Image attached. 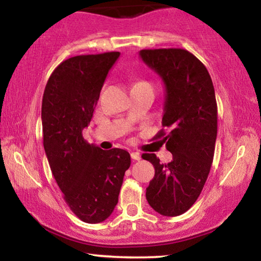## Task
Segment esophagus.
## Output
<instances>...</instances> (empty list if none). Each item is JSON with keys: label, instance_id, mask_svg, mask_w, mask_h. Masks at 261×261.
Returning <instances> with one entry per match:
<instances>
[{"label": "esophagus", "instance_id": "1", "mask_svg": "<svg viewBox=\"0 0 261 261\" xmlns=\"http://www.w3.org/2000/svg\"><path fill=\"white\" fill-rule=\"evenodd\" d=\"M131 159L134 161H139V160H141V153H139V152H131Z\"/></svg>", "mask_w": 261, "mask_h": 261}]
</instances>
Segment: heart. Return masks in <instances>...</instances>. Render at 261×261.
I'll list each match as a JSON object with an SVG mask.
<instances>
[{"mask_svg":"<svg viewBox=\"0 0 261 261\" xmlns=\"http://www.w3.org/2000/svg\"><path fill=\"white\" fill-rule=\"evenodd\" d=\"M137 84H148V83H144V82H141V83H137Z\"/></svg>","mask_w":261,"mask_h":261,"instance_id":"heart-1","label":"heart"}]
</instances>
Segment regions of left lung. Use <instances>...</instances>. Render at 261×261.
<instances>
[{"mask_svg": "<svg viewBox=\"0 0 261 261\" xmlns=\"http://www.w3.org/2000/svg\"><path fill=\"white\" fill-rule=\"evenodd\" d=\"M142 60L166 86L162 138L172 161L160 163L155 153H143L155 168L146 200L164 216H177L195 203L207 181L218 134V105L211 75L194 54L182 48L142 49Z\"/></svg>", "mask_w": 261, "mask_h": 261, "instance_id": "8db88e82", "label": "left lung"}]
</instances>
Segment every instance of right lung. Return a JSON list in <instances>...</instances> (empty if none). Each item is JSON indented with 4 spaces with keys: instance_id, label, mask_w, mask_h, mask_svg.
Wrapping results in <instances>:
<instances>
[{
    "instance_id": "right-lung-1",
    "label": "right lung",
    "mask_w": 261,
    "mask_h": 261,
    "mask_svg": "<svg viewBox=\"0 0 261 261\" xmlns=\"http://www.w3.org/2000/svg\"><path fill=\"white\" fill-rule=\"evenodd\" d=\"M119 56L108 52L69 58L54 69L43 92V148L50 170L66 203L87 223L102 222L112 214L131 164L125 150H101L83 137Z\"/></svg>"
}]
</instances>
